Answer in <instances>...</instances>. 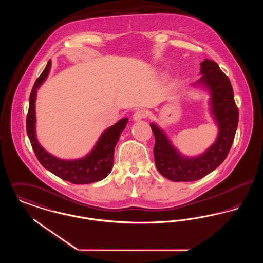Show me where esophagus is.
Wrapping results in <instances>:
<instances>
[{
	"label": "esophagus",
	"instance_id": "obj_1",
	"mask_svg": "<svg viewBox=\"0 0 263 263\" xmlns=\"http://www.w3.org/2000/svg\"><path fill=\"white\" fill-rule=\"evenodd\" d=\"M147 116V111L144 109H138L134 114H133V120L134 121H140L143 118H145Z\"/></svg>",
	"mask_w": 263,
	"mask_h": 263
}]
</instances>
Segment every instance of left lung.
Returning a JSON list of instances; mask_svg holds the SVG:
<instances>
[{
	"label": "left lung",
	"instance_id": "left-lung-1",
	"mask_svg": "<svg viewBox=\"0 0 263 263\" xmlns=\"http://www.w3.org/2000/svg\"><path fill=\"white\" fill-rule=\"evenodd\" d=\"M200 66V79L191 87L203 88L210 96V114L218 127L212 145L198 156L188 157L175 148L160 126L155 122L150 124L156 139L154 157L157 170L175 182L198 180L216 170L227 158L238 128V107L229 78L212 60L205 59Z\"/></svg>",
	"mask_w": 263,
	"mask_h": 263
}]
</instances>
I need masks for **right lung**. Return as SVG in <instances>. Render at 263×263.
<instances>
[{"label": "right lung", "instance_id": "1", "mask_svg": "<svg viewBox=\"0 0 263 263\" xmlns=\"http://www.w3.org/2000/svg\"><path fill=\"white\" fill-rule=\"evenodd\" d=\"M51 60L48 61L44 71L34 83L29 97V108L26 117V132L32 149L39 163L52 174L66 181L75 184H88L100 181L110 174L113 167V155L115 146L122 131L126 128L128 118H122L114 125L105 129L91 151L80 159L65 160L53 156L45 150L38 142L36 137V116L35 101L38 88L46 81L50 73Z\"/></svg>", "mask_w": 263, "mask_h": 263}]
</instances>
